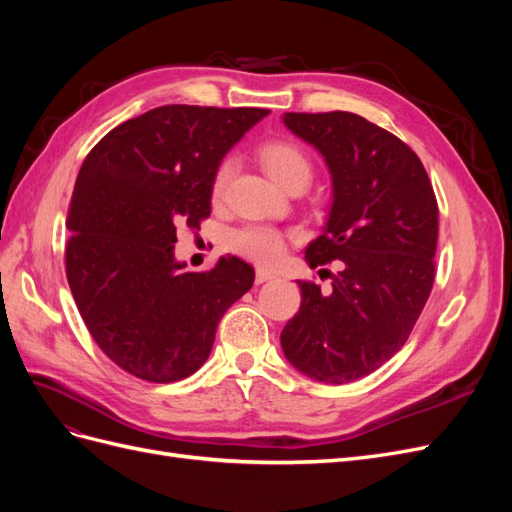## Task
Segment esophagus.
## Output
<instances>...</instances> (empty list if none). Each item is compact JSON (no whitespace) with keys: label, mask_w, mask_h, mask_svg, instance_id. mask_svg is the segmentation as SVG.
Masks as SVG:
<instances>
[{"label":"esophagus","mask_w":512,"mask_h":512,"mask_svg":"<svg viewBox=\"0 0 512 512\" xmlns=\"http://www.w3.org/2000/svg\"><path fill=\"white\" fill-rule=\"evenodd\" d=\"M269 280H275V273H271L267 269H256V284H265Z\"/></svg>","instance_id":"34e87169"}]
</instances>
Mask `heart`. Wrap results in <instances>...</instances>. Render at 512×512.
<instances>
[{
	"instance_id": "obj_1",
	"label": "heart",
	"mask_w": 512,
	"mask_h": 512,
	"mask_svg": "<svg viewBox=\"0 0 512 512\" xmlns=\"http://www.w3.org/2000/svg\"><path fill=\"white\" fill-rule=\"evenodd\" d=\"M258 160L262 168H265L273 177V181L280 183L284 190H288L294 183L307 185L314 175L312 160H309L307 153L297 143H290V141L265 143L258 149ZM232 173H235V162L230 158H224L218 164V168L213 170V177H211L213 200H220L226 194ZM228 245L232 252H237L247 260H254L258 265H273L275 260H280L284 252V235L271 226L250 224L239 230H232L228 237Z\"/></svg>"
}]
</instances>
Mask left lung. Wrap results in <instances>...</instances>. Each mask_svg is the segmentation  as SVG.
<instances>
[{
  "instance_id": "obj_1",
  "label": "left lung",
  "mask_w": 512,
  "mask_h": 512,
  "mask_svg": "<svg viewBox=\"0 0 512 512\" xmlns=\"http://www.w3.org/2000/svg\"><path fill=\"white\" fill-rule=\"evenodd\" d=\"M284 123L333 177L327 226L305 258L312 269L342 260V271L329 294L299 280L301 307L282 348L305 376L346 384L399 352L423 312L436 277V194L416 153L361 115L286 113Z\"/></svg>"
}]
</instances>
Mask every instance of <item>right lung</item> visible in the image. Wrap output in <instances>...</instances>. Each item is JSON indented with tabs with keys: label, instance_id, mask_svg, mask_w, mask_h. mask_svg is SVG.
<instances>
[{
	"label": "right lung",
	"instance_id": "right-lung-1",
	"mask_svg": "<svg viewBox=\"0 0 512 512\" xmlns=\"http://www.w3.org/2000/svg\"><path fill=\"white\" fill-rule=\"evenodd\" d=\"M267 108L168 104L123 121L87 153L68 209L66 277L91 337L128 374L177 382L209 359L254 269L175 260L177 228L211 213V177Z\"/></svg>",
	"mask_w": 512,
	"mask_h": 512
}]
</instances>
